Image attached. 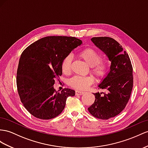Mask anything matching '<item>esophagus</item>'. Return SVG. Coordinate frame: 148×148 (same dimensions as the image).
<instances>
[{"mask_svg": "<svg viewBox=\"0 0 148 148\" xmlns=\"http://www.w3.org/2000/svg\"><path fill=\"white\" fill-rule=\"evenodd\" d=\"M84 94V92L80 91V90H75V94L76 95H82V94Z\"/></svg>", "mask_w": 148, "mask_h": 148, "instance_id": "34e87169", "label": "esophagus"}]
</instances>
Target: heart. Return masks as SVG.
<instances>
[{"mask_svg": "<svg viewBox=\"0 0 148 148\" xmlns=\"http://www.w3.org/2000/svg\"><path fill=\"white\" fill-rule=\"evenodd\" d=\"M79 56L84 60L90 67L91 73L98 78H103L108 73L110 62L107 59L102 58L101 54L91 47L83 49L79 53ZM72 57L68 55L61 62V69L64 74H69L71 71ZM94 78L92 76H74L69 81V85L77 90H85L92 84Z\"/></svg>", "mask_w": 148, "mask_h": 148, "instance_id": "1", "label": "heart"}]
</instances>
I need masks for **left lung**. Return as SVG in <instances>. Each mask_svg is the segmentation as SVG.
<instances>
[{
    "instance_id": "left-lung-1",
    "label": "left lung",
    "mask_w": 148,
    "mask_h": 148,
    "mask_svg": "<svg viewBox=\"0 0 148 148\" xmlns=\"http://www.w3.org/2000/svg\"><path fill=\"white\" fill-rule=\"evenodd\" d=\"M92 42L103 51L110 61V71L98 86L105 92L93 93L95 101L88 111L95 117L108 119L118 115L126 107L133 86L131 60L116 40L109 37H92Z\"/></svg>"
}]
</instances>
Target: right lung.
<instances>
[{
	"instance_id": "right-lung-1",
	"label": "right lung",
	"mask_w": 148,
	"mask_h": 148,
	"mask_svg": "<svg viewBox=\"0 0 148 148\" xmlns=\"http://www.w3.org/2000/svg\"><path fill=\"white\" fill-rule=\"evenodd\" d=\"M82 44L74 37L47 36L36 41L22 53L17 72V87L24 106L32 116L51 119L65 108L67 98L75 96L73 89L60 92L54 89V79L62 74L61 62Z\"/></svg>"
}]
</instances>
